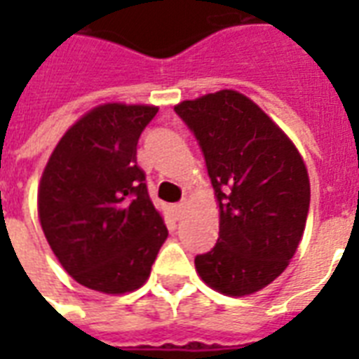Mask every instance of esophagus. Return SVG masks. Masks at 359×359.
Here are the masks:
<instances>
[{
  "mask_svg": "<svg viewBox=\"0 0 359 359\" xmlns=\"http://www.w3.org/2000/svg\"><path fill=\"white\" fill-rule=\"evenodd\" d=\"M184 210H186V203H184V201H182V203H177V205H175V207H173L175 218H177V219L182 218V216H184Z\"/></svg>",
  "mask_w": 359,
  "mask_h": 359,
  "instance_id": "1",
  "label": "esophagus"
}]
</instances>
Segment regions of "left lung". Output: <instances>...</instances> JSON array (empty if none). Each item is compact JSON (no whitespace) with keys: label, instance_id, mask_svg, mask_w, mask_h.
<instances>
[{"label":"left lung","instance_id":"obj_1","mask_svg":"<svg viewBox=\"0 0 359 359\" xmlns=\"http://www.w3.org/2000/svg\"><path fill=\"white\" fill-rule=\"evenodd\" d=\"M196 135L219 205V236L196 257L208 287L227 296L270 285L296 253L309 212V177L283 130L231 89L175 106Z\"/></svg>","mask_w":359,"mask_h":359}]
</instances>
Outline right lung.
Segmentation results:
<instances>
[{"instance_id": "add662e5", "label": "right lung", "mask_w": 359, "mask_h": 359, "mask_svg": "<svg viewBox=\"0 0 359 359\" xmlns=\"http://www.w3.org/2000/svg\"><path fill=\"white\" fill-rule=\"evenodd\" d=\"M154 106L104 104L67 130L39 188V218L69 276L87 289H140L168 238L137 168V141Z\"/></svg>"}]
</instances>
